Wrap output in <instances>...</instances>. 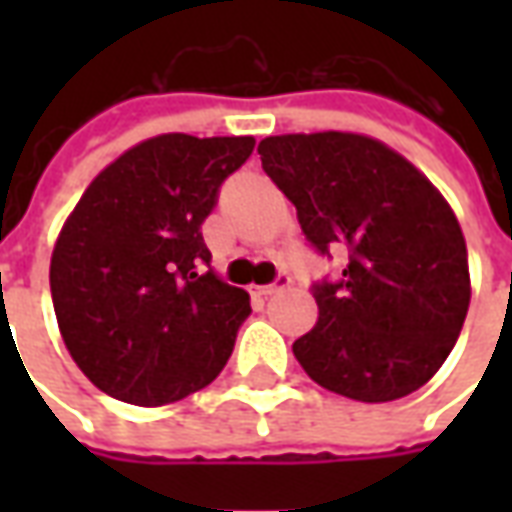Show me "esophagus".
I'll return each mask as SVG.
<instances>
[{
	"instance_id": "obj_1",
	"label": "esophagus",
	"mask_w": 512,
	"mask_h": 512,
	"mask_svg": "<svg viewBox=\"0 0 512 512\" xmlns=\"http://www.w3.org/2000/svg\"><path fill=\"white\" fill-rule=\"evenodd\" d=\"M290 285L288 277H279L277 282H271V285H263V288H255L260 296H274V293H279V290H285Z\"/></svg>"
}]
</instances>
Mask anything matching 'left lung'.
Returning a JSON list of instances; mask_svg holds the SVG:
<instances>
[{"label": "left lung", "instance_id": "1", "mask_svg": "<svg viewBox=\"0 0 512 512\" xmlns=\"http://www.w3.org/2000/svg\"><path fill=\"white\" fill-rule=\"evenodd\" d=\"M257 153L307 241L348 249L343 279L315 285L318 321L293 343L304 373L362 403L417 392L450 356L472 299L450 202L408 158L354 131L266 136Z\"/></svg>", "mask_w": 512, "mask_h": 512}]
</instances>
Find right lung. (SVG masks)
I'll return each mask as SVG.
<instances>
[{
    "label": "right lung",
    "mask_w": 512,
    "mask_h": 512,
    "mask_svg": "<svg viewBox=\"0 0 512 512\" xmlns=\"http://www.w3.org/2000/svg\"><path fill=\"white\" fill-rule=\"evenodd\" d=\"M255 136L158 134L84 189L51 252V301L73 362L101 392L164 406L233 354L249 293L202 266V222Z\"/></svg>",
    "instance_id": "add662e5"
}]
</instances>
